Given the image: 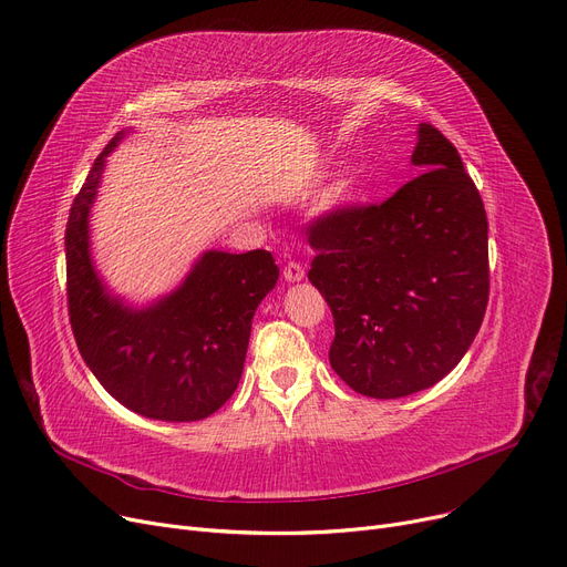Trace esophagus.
<instances>
[{"instance_id":"34e87169","label":"esophagus","mask_w":567,"mask_h":567,"mask_svg":"<svg viewBox=\"0 0 567 567\" xmlns=\"http://www.w3.org/2000/svg\"><path fill=\"white\" fill-rule=\"evenodd\" d=\"M282 276H285V280H287V282H299V280H303L306 270H303V266H301V264H297V261H289V264H285V268H282Z\"/></svg>"}]
</instances>
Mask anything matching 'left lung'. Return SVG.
Wrapping results in <instances>:
<instances>
[{"mask_svg": "<svg viewBox=\"0 0 567 567\" xmlns=\"http://www.w3.org/2000/svg\"><path fill=\"white\" fill-rule=\"evenodd\" d=\"M420 176L382 204H344L308 225V278L333 312L329 361L371 399H401L445 378L488 303V223L454 143L420 125Z\"/></svg>", "mask_w": 567, "mask_h": 567, "instance_id": "1", "label": "left lung"}]
</instances>
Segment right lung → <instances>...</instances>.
Wrapping results in <instances>:
<instances>
[{"instance_id":"obj_1","label":"right lung","mask_w":567,"mask_h":567,"mask_svg":"<svg viewBox=\"0 0 567 567\" xmlns=\"http://www.w3.org/2000/svg\"><path fill=\"white\" fill-rule=\"evenodd\" d=\"M111 138L69 210L66 306L73 338L94 378L125 408L162 422H196L238 386L252 317L278 282L266 250L206 252L178 291L147 310L111 299L87 250V213Z\"/></svg>"}]
</instances>
